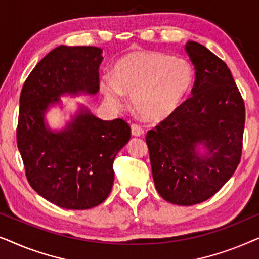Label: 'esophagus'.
<instances>
[{
	"label": "esophagus",
	"mask_w": 259,
	"mask_h": 259,
	"mask_svg": "<svg viewBox=\"0 0 259 259\" xmlns=\"http://www.w3.org/2000/svg\"><path fill=\"white\" fill-rule=\"evenodd\" d=\"M131 132H132V136L134 137H141L145 133V131L143 127L138 125V123H132V126H131Z\"/></svg>",
	"instance_id": "obj_1"
}]
</instances>
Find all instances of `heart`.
Masks as SVG:
<instances>
[{"label": "heart", "mask_w": 259, "mask_h": 259, "mask_svg": "<svg viewBox=\"0 0 259 259\" xmlns=\"http://www.w3.org/2000/svg\"><path fill=\"white\" fill-rule=\"evenodd\" d=\"M193 80V68L187 60L141 49L120 58L112 79L102 80L100 87L112 105L121 104L122 93L131 95L134 111L141 118L160 121L179 108Z\"/></svg>", "instance_id": "obj_1"}]
</instances>
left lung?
<instances>
[{
	"label": "left lung",
	"mask_w": 259,
	"mask_h": 259,
	"mask_svg": "<svg viewBox=\"0 0 259 259\" xmlns=\"http://www.w3.org/2000/svg\"><path fill=\"white\" fill-rule=\"evenodd\" d=\"M196 69L192 97L148 131L155 189L172 204H199L231 178L240 161L245 106L226 63L203 45L185 46ZM207 153L200 155L197 144Z\"/></svg>",
	"instance_id": "left-lung-1"
}]
</instances>
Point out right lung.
<instances>
[{"mask_svg":"<svg viewBox=\"0 0 259 259\" xmlns=\"http://www.w3.org/2000/svg\"><path fill=\"white\" fill-rule=\"evenodd\" d=\"M101 53L90 46H59L35 66L20 95L16 139L28 183L68 210H87L108 197L113 161L131 138L125 120H101L83 106L62 131L45 123L48 107L61 95L98 93Z\"/></svg>","mask_w":259,"mask_h":259,"instance_id":"add662e5","label":"right lung"}]
</instances>
